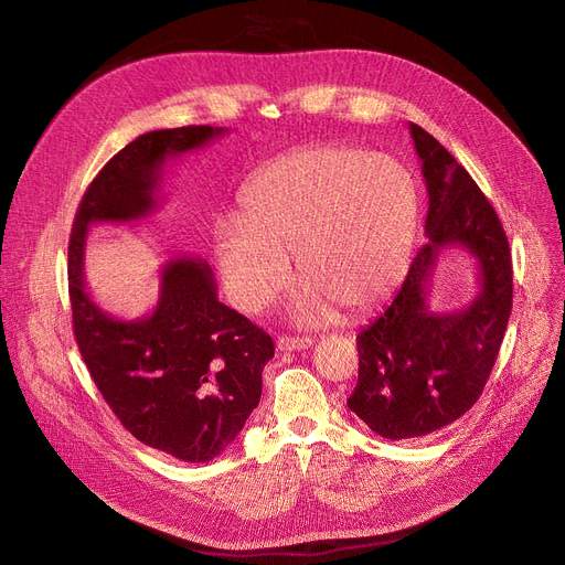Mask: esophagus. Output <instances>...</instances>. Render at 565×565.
<instances>
[{
	"label": "esophagus",
	"instance_id": "1",
	"mask_svg": "<svg viewBox=\"0 0 565 565\" xmlns=\"http://www.w3.org/2000/svg\"><path fill=\"white\" fill-rule=\"evenodd\" d=\"M313 341L311 339H305V337H279L277 339V350H284V352H290V350H307L311 348Z\"/></svg>",
	"mask_w": 565,
	"mask_h": 565
}]
</instances>
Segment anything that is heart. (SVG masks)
I'll return each instance as SVG.
<instances>
[{"mask_svg":"<svg viewBox=\"0 0 565 565\" xmlns=\"http://www.w3.org/2000/svg\"><path fill=\"white\" fill-rule=\"evenodd\" d=\"M422 222L419 183L407 164L362 146H311L263 167L241 194V222L215 228V258L231 300L258 313L305 279L295 316L324 324L382 302L403 279Z\"/></svg>","mask_w":565,"mask_h":565,"instance_id":"heart-1","label":"heart"}]
</instances>
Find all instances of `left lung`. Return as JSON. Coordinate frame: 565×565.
<instances>
[{
	"label": "left lung",
	"instance_id": "obj_1",
	"mask_svg": "<svg viewBox=\"0 0 565 565\" xmlns=\"http://www.w3.org/2000/svg\"><path fill=\"white\" fill-rule=\"evenodd\" d=\"M428 190V243L392 305L358 334L360 380L348 407L387 439L424 437L479 401L513 307L509 237L473 178L433 135L409 124ZM467 248L480 263V295L454 315H433L427 284L438 252Z\"/></svg>",
	"mask_w": 565,
	"mask_h": 565
}]
</instances>
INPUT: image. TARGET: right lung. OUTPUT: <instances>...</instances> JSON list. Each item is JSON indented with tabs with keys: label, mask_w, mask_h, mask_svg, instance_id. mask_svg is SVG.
<instances>
[{
	"label": "right lung",
	"mask_w": 565,
	"mask_h": 565,
	"mask_svg": "<svg viewBox=\"0 0 565 565\" xmlns=\"http://www.w3.org/2000/svg\"><path fill=\"white\" fill-rule=\"evenodd\" d=\"M224 132L185 126L130 141L84 192L68 245L73 332L88 373L130 435L185 462H207L231 447L260 401V373L275 343L217 300L211 265L190 256L162 267L153 313L109 316L86 292L84 247L92 224L151 215L167 160Z\"/></svg>",
	"instance_id": "right-lung-1"
}]
</instances>
